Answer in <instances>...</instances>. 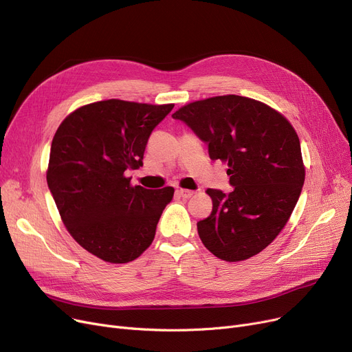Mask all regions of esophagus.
<instances>
[{"label": "esophagus", "instance_id": "esophagus-1", "mask_svg": "<svg viewBox=\"0 0 352 352\" xmlns=\"http://www.w3.org/2000/svg\"><path fill=\"white\" fill-rule=\"evenodd\" d=\"M177 194L179 195V197H182V198H191L192 195H194V191H191V190H177Z\"/></svg>", "mask_w": 352, "mask_h": 352}]
</instances>
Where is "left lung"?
Returning a JSON list of instances; mask_svg holds the SVG:
<instances>
[{
    "mask_svg": "<svg viewBox=\"0 0 352 352\" xmlns=\"http://www.w3.org/2000/svg\"><path fill=\"white\" fill-rule=\"evenodd\" d=\"M173 118L208 145L211 160L228 164L234 187L207 191L212 212L197 223L202 244L230 263L261 252L287 224L304 186L295 129L271 107L239 96L191 102Z\"/></svg>",
    "mask_w": 352,
    "mask_h": 352,
    "instance_id": "1",
    "label": "left lung"
}]
</instances>
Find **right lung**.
<instances>
[{"instance_id":"obj_1","label":"right lung","mask_w":352,"mask_h":352,"mask_svg":"<svg viewBox=\"0 0 352 352\" xmlns=\"http://www.w3.org/2000/svg\"><path fill=\"white\" fill-rule=\"evenodd\" d=\"M174 104L105 100L84 105L58 126L47 182L64 226L92 255L113 264L134 261L155 236L174 188L131 187L125 171L142 165L153 129Z\"/></svg>"}]
</instances>
